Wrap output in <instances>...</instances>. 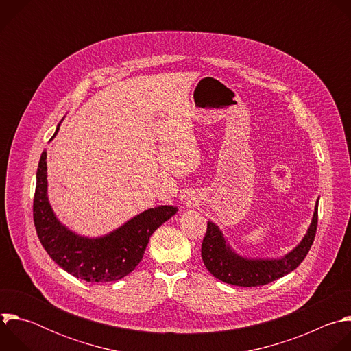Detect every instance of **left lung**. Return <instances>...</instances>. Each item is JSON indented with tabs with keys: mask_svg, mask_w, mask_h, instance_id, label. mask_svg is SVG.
Here are the masks:
<instances>
[{
	"mask_svg": "<svg viewBox=\"0 0 351 351\" xmlns=\"http://www.w3.org/2000/svg\"><path fill=\"white\" fill-rule=\"evenodd\" d=\"M317 225L318 207H315L307 234L293 252L279 260H247L234 254L218 226L208 222L202 244V257L207 269L225 283L244 287L263 286L287 275L303 263L314 243Z\"/></svg>",
	"mask_w": 351,
	"mask_h": 351,
	"instance_id": "obj_1",
	"label": "left lung"
}]
</instances>
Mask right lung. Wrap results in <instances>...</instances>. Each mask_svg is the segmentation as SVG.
<instances>
[{
  "mask_svg": "<svg viewBox=\"0 0 351 351\" xmlns=\"http://www.w3.org/2000/svg\"><path fill=\"white\" fill-rule=\"evenodd\" d=\"M58 129L60 126L54 136ZM45 158L47 153L43 152L36 175L33 221L48 256L62 269L86 282H112L130 274L141 261L149 236L175 215L178 208L172 206L149 208L104 237H82L62 226L49 207Z\"/></svg>",
  "mask_w": 351,
  "mask_h": 351,
  "instance_id": "right-lung-1",
  "label": "right lung"
}]
</instances>
